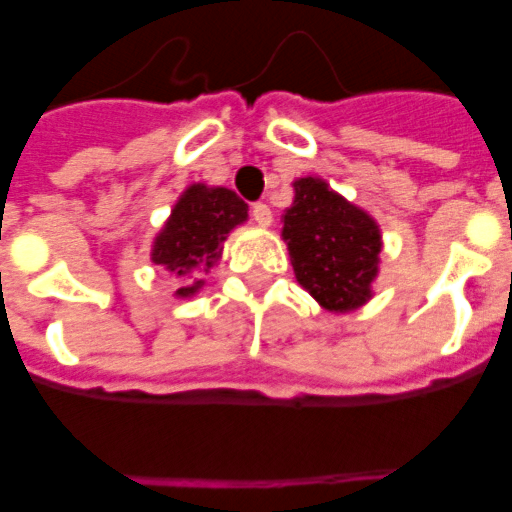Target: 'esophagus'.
Returning a JSON list of instances; mask_svg holds the SVG:
<instances>
[{
    "label": "esophagus",
    "mask_w": 512,
    "mask_h": 512,
    "mask_svg": "<svg viewBox=\"0 0 512 512\" xmlns=\"http://www.w3.org/2000/svg\"><path fill=\"white\" fill-rule=\"evenodd\" d=\"M252 220H255L257 225H271V220H273L271 207H268L265 201H257V204H252Z\"/></svg>",
    "instance_id": "34e87169"
}]
</instances>
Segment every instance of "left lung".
<instances>
[{
  "label": "left lung",
  "instance_id": "8db88e82",
  "mask_svg": "<svg viewBox=\"0 0 512 512\" xmlns=\"http://www.w3.org/2000/svg\"><path fill=\"white\" fill-rule=\"evenodd\" d=\"M281 236L297 281L327 311H350L372 297L380 231L372 217L329 191L327 183L316 177L297 180Z\"/></svg>",
  "mask_w": 512,
  "mask_h": 512
}]
</instances>
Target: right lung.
Instances as JSON below:
<instances>
[{
    "mask_svg": "<svg viewBox=\"0 0 512 512\" xmlns=\"http://www.w3.org/2000/svg\"><path fill=\"white\" fill-rule=\"evenodd\" d=\"M247 220V204L228 188L191 185L172 209L164 231L156 236L154 263L175 271L177 276L207 271L223 252V241L233 225ZM201 287H180L177 295L188 297Z\"/></svg>",
    "mask_w": 512,
    "mask_h": 512,
    "instance_id": "obj_1",
    "label": "right lung"
}]
</instances>
